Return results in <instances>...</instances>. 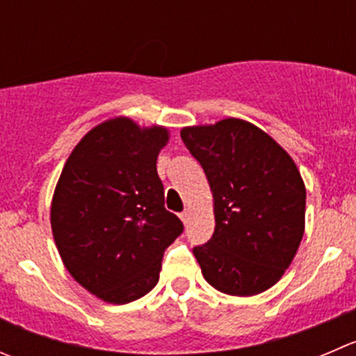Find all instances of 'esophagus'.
<instances>
[{
    "label": "esophagus",
    "instance_id": "1",
    "mask_svg": "<svg viewBox=\"0 0 356 356\" xmlns=\"http://www.w3.org/2000/svg\"><path fill=\"white\" fill-rule=\"evenodd\" d=\"M179 217H181V220H182V222H184V224H188V220H189V213H188V212H182L181 216H179Z\"/></svg>",
    "mask_w": 356,
    "mask_h": 356
}]
</instances>
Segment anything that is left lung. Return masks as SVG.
<instances>
[{
  "label": "left lung",
  "instance_id": "1",
  "mask_svg": "<svg viewBox=\"0 0 356 356\" xmlns=\"http://www.w3.org/2000/svg\"><path fill=\"white\" fill-rule=\"evenodd\" d=\"M213 196L216 229L193 248L203 278L229 296L273 287L305 234L306 188L291 154L240 118L181 130Z\"/></svg>",
  "mask_w": 356,
  "mask_h": 356
}]
</instances>
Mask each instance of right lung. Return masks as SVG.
I'll return each mask as SVG.
<instances>
[{
  "label": "right lung",
  "mask_w": 356,
  "mask_h": 356,
  "mask_svg": "<svg viewBox=\"0 0 356 356\" xmlns=\"http://www.w3.org/2000/svg\"><path fill=\"white\" fill-rule=\"evenodd\" d=\"M170 134L127 116L85 134L65 161L51 198L55 245L71 277L111 305H127L158 284L163 252L182 233L163 207L156 172Z\"/></svg>",
  "instance_id": "add662e5"
}]
</instances>
